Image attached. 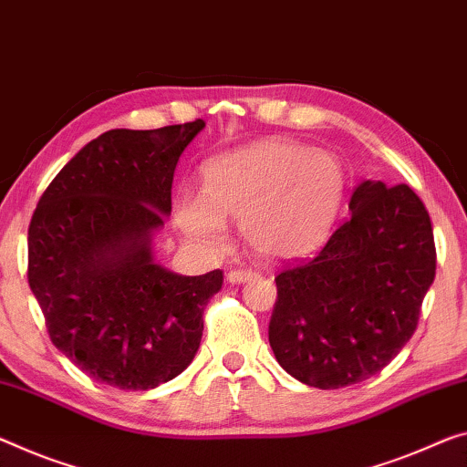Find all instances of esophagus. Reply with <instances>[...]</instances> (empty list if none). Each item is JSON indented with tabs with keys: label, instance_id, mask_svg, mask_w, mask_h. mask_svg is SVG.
<instances>
[{
	"label": "esophagus",
	"instance_id": "esophagus-1",
	"mask_svg": "<svg viewBox=\"0 0 467 467\" xmlns=\"http://www.w3.org/2000/svg\"><path fill=\"white\" fill-rule=\"evenodd\" d=\"M254 277H258L256 271H248V269H235V271H229V274H227L229 284H246Z\"/></svg>",
	"mask_w": 467,
	"mask_h": 467
}]
</instances>
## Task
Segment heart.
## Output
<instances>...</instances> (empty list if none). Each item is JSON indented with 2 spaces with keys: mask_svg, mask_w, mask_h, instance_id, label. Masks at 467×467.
<instances>
[{
  "mask_svg": "<svg viewBox=\"0 0 467 467\" xmlns=\"http://www.w3.org/2000/svg\"><path fill=\"white\" fill-rule=\"evenodd\" d=\"M347 193L338 156L288 138H265L213 159L202 193H182L175 223L200 250L225 246V221L267 263L294 261L324 246Z\"/></svg>",
  "mask_w": 467,
  "mask_h": 467,
  "instance_id": "obj_1",
  "label": "heart"
}]
</instances>
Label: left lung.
Returning a JSON list of instances; mask_svg holds the SVG:
<instances>
[{"label": "left lung", "mask_w": 467, "mask_h": 467, "mask_svg": "<svg viewBox=\"0 0 467 467\" xmlns=\"http://www.w3.org/2000/svg\"><path fill=\"white\" fill-rule=\"evenodd\" d=\"M348 211L317 256L275 277L271 348L321 390L363 382L400 353L436 274L430 214L409 185L363 179Z\"/></svg>", "instance_id": "left-lung-1"}]
</instances>
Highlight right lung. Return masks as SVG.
<instances>
[{
  "instance_id": "add662e5",
  "label": "right lung",
  "mask_w": 467,
  "mask_h": 467,
  "mask_svg": "<svg viewBox=\"0 0 467 467\" xmlns=\"http://www.w3.org/2000/svg\"><path fill=\"white\" fill-rule=\"evenodd\" d=\"M204 120L91 140L43 192L28 225V285L54 347L98 382L150 390L193 361L223 271L154 261L179 156Z\"/></svg>"
}]
</instances>
